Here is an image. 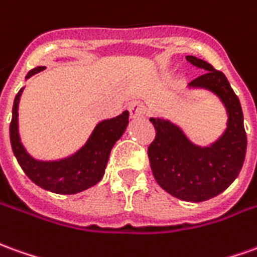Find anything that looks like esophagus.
<instances>
[{
	"label": "esophagus",
	"instance_id": "34e87169",
	"mask_svg": "<svg viewBox=\"0 0 257 257\" xmlns=\"http://www.w3.org/2000/svg\"><path fill=\"white\" fill-rule=\"evenodd\" d=\"M129 114L132 118H138V116H142L145 114V108H143V104L139 103V101H134V103L129 104L128 107Z\"/></svg>",
	"mask_w": 257,
	"mask_h": 257
}]
</instances>
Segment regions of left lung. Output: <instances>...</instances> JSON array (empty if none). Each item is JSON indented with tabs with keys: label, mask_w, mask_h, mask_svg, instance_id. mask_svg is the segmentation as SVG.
Here are the masks:
<instances>
[{
	"label": "left lung",
	"mask_w": 257,
	"mask_h": 257,
	"mask_svg": "<svg viewBox=\"0 0 257 257\" xmlns=\"http://www.w3.org/2000/svg\"><path fill=\"white\" fill-rule=\"evenodd\" d=\"M186 60L204 69L189 86L209 89L221 98L228 112L227 131L214 145L197 147L170 121L150 118L156 138L147 154L154 178L164 191L197 203L220 195L238 177L246 153V132L239 98L225 75L196 57L189 55Z\"/></svg>",
	"instance_id": "left-lung-1"
}]
</instances>
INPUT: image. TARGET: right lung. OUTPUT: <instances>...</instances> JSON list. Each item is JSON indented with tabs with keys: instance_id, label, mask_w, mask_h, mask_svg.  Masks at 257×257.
Returning a JSON list of instances; mask_svg holds the SVG:
<instances>
[{
	"instance_id": "obj_1",
	"label": "right lung",
	"mask_w": 257,
	"mask_h": 257,
	"mask_svg": "<svg viewBox=\"0 0 257 257\" xmlns=\"http://www.w3.org/2000/svg\"><path fill=\"white\" fill-rule=\"evenodd\" d=\"M43 69L44 66H36L26 78ZM22 90L18 91L14 100L10 136L14 154L25 174L40 188L60 195H73L94 186L103 178L111 149L126 129L128 111L98 123L87 143L76 154L60 161H37L25 150L18 134V104Z\"/></svg>"
}]
</instances>
